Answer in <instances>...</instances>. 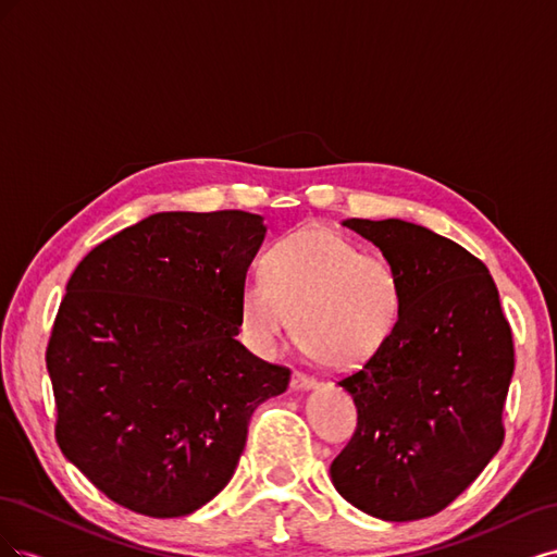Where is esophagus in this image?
<instances>
[{"instance_id": "34e87169", "label": "esophagus", "mask_w": 557, "mask_h": 557, "mask_svg": "<svg viewBox=\"0 0 557 557\" xmlns=\"http://www.w3.org/2000/svg\"><path fill=\"white\" fill-rule=\"evenodd\" d=\"M290 385L295 387V391H309V387H315L318 381L309 374H301V372H295L293 379H290Z\"/></svg>"}]
</instances>
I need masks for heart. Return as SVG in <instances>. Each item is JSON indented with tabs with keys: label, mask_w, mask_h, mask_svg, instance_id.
Returning <instances> with one entry per match:
<instances>
[{
	"label": "heart",
	"mask_w": 557,
	"mask_h": 557,
	"mask_svg": "<svg viewBox=\"0 0 557 557\" xmlns=\"http://www.w3.org/2000/svg\"><path fill=\"white\" fill-rule=\"evenodd\" d=\"M404 301V274L391 258L311 225L267 248L262 274L242 285L239 327L260 356L276 352L297 327L309 356L352 369L372 360L395 334Z\"/></svg>",
	"instance_id": "obj_1"
}]
</instances>
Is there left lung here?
<instances>
[{
  "label": "left lung",
  "instance_id": "left-lung-1",
  "mask_svg": "<svg viewBox=\"0 0 557 557\" xmlns=\"http://www.w3.org/2000/svg\"><path fill=\"white\" fill-rule=\"evenodd\" d=\"M348 230L404 274V313L387 344L339 379L358 407L332 483L360 511L418 520L446 509L504 442L513 336L487 267L442 234L397 218Z\"/></svg>",
  "mask_w": 557,
  "mask_h": 557
}]
</instances>
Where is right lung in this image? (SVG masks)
<instances>
[{"instance_id": "add662e5", "label": "right lung", "mask_w": 557, "mask_h": 557, "mask_svg": "<svg viewBox=\"0 0 557 557\" xmlns=\"http://www.w3.org/2000/svg\"><path fill=\"white\" fill-rule=\"evenodd\" d=\"M264 239L248 211L148 215L95 246L46 348L64 458L121 507L178 518L223 491L248 420L290 369L237 342Z\"/></svg>"}]
</instances>
